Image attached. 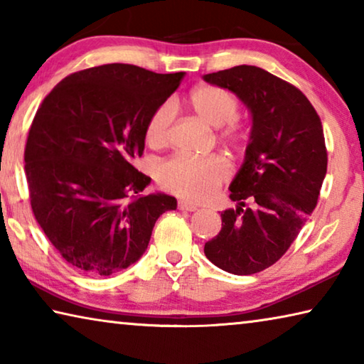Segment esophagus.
<instances>
[{
	"instance_id": "34e87169",
	"label": "esophagus",
	"mask_w": 364,
	"mask_h": 364,
	"mask_svg": "<svg viewBox=\"0 0 364 364\" xmlns=\"http://www.w3.org/2000/svg\"><path fill=\"white\" fill-rule=\"evenodd\" d=\"M178 208L184 212H194L197 210V205L193 204V202H188V200H180L178 202Z\"/></svg>"
}]
</instances>
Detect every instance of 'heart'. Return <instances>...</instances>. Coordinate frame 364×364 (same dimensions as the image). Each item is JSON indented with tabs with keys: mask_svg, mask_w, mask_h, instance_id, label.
<instances>
[{
	"mask_svg": "<svg viewBox=\"0 0 364 364\" xmlns=\"http://www.w3.org/2000/svg\"><path fill=\"white\" fill-rule=\"evenodd\" d=\"M189 107L197 117L215 128L228 146L241 149L249 139V128L236 119L239 101L231 91L215 85H200L191 91ZM175 120V107L164 102L152 110L146 123V141L154 149L167 146ZM230 165L221 156L188 157L173 156L164 160L157 168V181L165 191L183 199L200 202L210 197L230 178Z\"/></svg>",
	"mask_w": 364,
	"mask_h": 364,
	"instance_id": "heart-1",
	"label": "heart"
}]
</instances>
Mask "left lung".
<instances>
[{
	"label": "left lung",
	"mask_w": 364,
	"mask_h": 364,
	"mask_svg": "<svg viewBox=\"0 0 364 364\" xmlns=\"http://www.w3.org/2000/svg\"><path fill=\"white\" fill-rule=\"evenodd\" d=\"M204 80L237 95L252 114L245 160L230 186L239 205L221 213L204 252L228 273L254 274L286 254L315 210L328 170L321 119L299 88L260 67L236 65Z\"/></svg>",
	"instance_id": "obj_1"
}]
</instances>
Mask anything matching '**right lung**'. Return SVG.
<instances>
[{"instance_id":"obj_1","label":"right lung","mask_w":364,"mask_h":364,"mask_svg":"<svg viewBox=\"0 0 364 364\" xmlns=\"http://www.w3.org/2000/svg\"><path fill=\"white\" fill-rule=\"evenodd\" d=\"M184 72L106 64L72 73L43 100L30 127L26 176L30 205L59 255L90 276L139 260L152 228L176 199L143 194L151 178L134 168L152 110Z\"/></svg>"}]
</instances>
